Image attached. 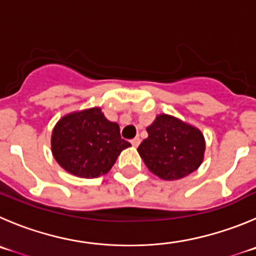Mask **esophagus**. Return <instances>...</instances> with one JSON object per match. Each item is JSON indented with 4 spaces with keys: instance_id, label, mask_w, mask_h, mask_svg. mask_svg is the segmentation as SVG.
Here are the masks:
<instances>
[{
    "instance_id": "34e87169",
    "label": "esophagus",
    "mask_w": 256,
    "mask_h": 256,
    "mask_svg": "<svg viewBox=\"0 0 256 256\" xmlns=\"http://www.w3.org/2000/svg\"><path fill=\"white\" fill-rule=\"evenodd\" d=\"M140 142H142V140H140L139 138H135V139L131 140V145H132L134 148H138V146H139Z\"/></svg>"
}]
</instances>
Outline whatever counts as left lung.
<instances>
[{"label": "left lung", "instance_id": "left-lung-1", "mask_svg": "<svg viewBox=\"0 0 256 256\" xmlns=\"http://www.w3.org/2000/svg\"><path fill=\"white\" fill-rule=\"evenodd\" d=\"M148 138L138 148L152 174L164 180L190 176L204 162L206 142L200 128L172 114H160L146 128Z\"/></svg>", "mask_w": 256, "mask_h": 256}]
</instances>
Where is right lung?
Instances as JSON below:
<instances>
[{
    "label": "right lung",
    "instance_id": "right-lung-1",
    "mask_svg": "<svg viewBox=\"0 0 256 256\" xmlns=\"http://www.w3.org/2000/svg\"><path fill=\"white\" fill-rule=\"evenodd\" d=\"M50 142L56 163L86 179L108 173L121 152L131 146L121 139L118 124L107 120L100 107L64 114L52 128Z\"/></svg>",
    "mask_w": 256,
    "mask_h": 256
}]
</instances>
